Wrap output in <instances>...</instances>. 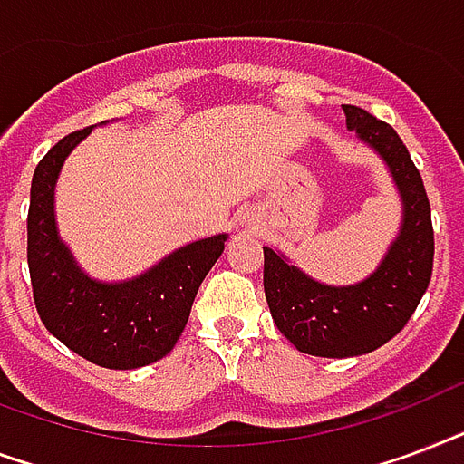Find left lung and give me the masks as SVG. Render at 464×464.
<instances>
[{"instance_id": "obj_1", "label": "left lung", "mask_w": 464, "mask_h": 464, "mask_svg": "<svg viewBox=\"0 0 464 464\" xmlns=\"http://www.w3.org/2000/svg\"><path fill=\"white\" fill-rule=\"evenodd\" d=\"M346 128L390 169L401 200V225L385 258L353 285H326L285 254L264 246V290L271 317L303 353L351 358L397 336L421 303L433 271V225L421 174L394 132L368 111L343 103Z\"/></svg>"}]
</instances>
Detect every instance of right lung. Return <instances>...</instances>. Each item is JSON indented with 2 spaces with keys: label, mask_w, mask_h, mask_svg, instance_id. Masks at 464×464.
I'll return each instance as SVG.
<instances>
[{
  "label": "right lung",
  "mask_w": 464,
  "mask_h": 464,
  "mask_svg": "<svg viewBox=\"0 0 464 464\" xmlns=\"http://www.w3.org/2000/svg\"><path fill=\"white\" fill-rule=\"evenodd\" d=\"M89 132L84 128L60 140L31 181L28 271L35 310L45 329L86 361L111 370L142 368L176 346L227 235L186 244L128 281L86 276L57 232L55 186L64 160Z\"/></svg>",
  "instance_id": "right-lung-1"
}]
</instances>
